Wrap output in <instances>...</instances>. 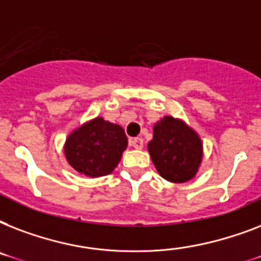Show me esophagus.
<instances>
[{"mask_svg": "<svg viewBox=\"0 0 261 261\" xmlns=\"http://www.w3.org/2000/svg\"><path fill=\"white\" fill-rule=\"evenodd\" d=\"M130 145L135 149H142L143 147V139L142 138H131Z\"/></svg>", "mask_w": 261, "mask_h": 261, "instance_id": "obj_1", "label": "esophagus"}]
</instances>
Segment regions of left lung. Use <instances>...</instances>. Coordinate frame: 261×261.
Here are the masks:
<instances>
[{
    "mask_svg": "<svg viewBox=\"0 0 261 261\" xmlns=\"http://www.w3.org/2000/svg\"><path fill=\"white\" fill-rule=\"evenodd\" d=\"M202 149L198 134L172 116L155 123L153 139L147 143L155 169L172 182H186L194 177L202 163Z\"/></svg>",
    "mask_w": 261,
    "mask_h": 261,
    "instance_id": "obj_1",
    "label": "left lung"
}]
</instances>
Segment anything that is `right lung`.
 Instances as JSON below:
<instances>
[{"instance_id": "1", "label": "right lung", "mask_w": 261, "mask_h": 261, "mask_svg": "<svg viewBox=\"0 0 261 261\" xmlns=\"http://www.w3.org/2000/svg\"><path fill=\"white\" fill-rule=\"evenodd\" d=\"M126 147L127 137L122 127L96 118L69 135L65 155L77 172L100 177L114 171Z\"/></svg>"}]
</instances>
